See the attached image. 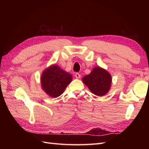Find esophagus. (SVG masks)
I'll return each instance as SVG.
<instances>
[{
  "mask_svg": "<svg viewBox=\"0 0 149 149\" xmlns=\"http://www.w3.org/2000/svg\"><path fill=\"white\" fill-rule=\"evenodd\" d=\"M75 77H76V78H80L81 75H80V74H79V73H76L75 74Z\"/></svg>",
  "mask_w": 149,
  "mask_h": 149,
  "instance_id": "obj_1",
  "label": "esophagus"
}]
</instances>
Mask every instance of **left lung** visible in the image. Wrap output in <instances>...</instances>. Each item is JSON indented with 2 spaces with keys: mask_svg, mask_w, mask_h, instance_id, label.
Wrapping results in <instances>:
<instances>
[{
  "mask_svg": "<svg viewBox=\"0 0 149 149\" xmlns=\"http://www.w3.org/2000/svg\"><path fill=\"white\" fill-rule=\"evenodd\" d=\"M83 81L93 94L102 96L109 91L112 79L106 70L96 67L89 74L84 76Z\"/></svg>",
  "mask_w": 149,
  "mask_h": 149,
  "instance_id": "left-lung-1",
  "label": "left lung"
}]
</instances>
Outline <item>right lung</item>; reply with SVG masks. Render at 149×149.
Masks as SVG:
<instances>
[{
  "label": "right lung",
  "mask_w": 149,
  "mask_h": 149,
  "mask_svg": "<svg viewBox=\"0 0 149 149\" xmlns=\"http://www.w3.org/2000/svg\"><path fill=\"white\" fill-rule=\"evenodd\" d=\"M71 81L72 76L71 74L55 65L45 70L41 77L43 89L52 97L60 96Z\"/></svg>",
  "instance_id": "1"
}]
</instances>
